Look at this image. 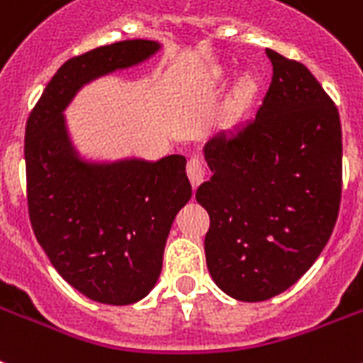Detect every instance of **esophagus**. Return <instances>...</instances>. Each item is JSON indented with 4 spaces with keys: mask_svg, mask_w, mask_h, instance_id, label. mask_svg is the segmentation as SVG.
I'll return each mask as SVG.
<instances>
[{
    "mask_svg": "<svg viewBox=\"0 0 363 363\" xmlns=\"http://www.w3.org/2000/svg\"><path fill=\"white\" fill-rule=\"evenodd\" d=\"M186 173H188V179H190V182H191V186L194 188L199 186L203 181V177H205V164H203L201 158L191 156L190 160H188Z\"/></svg>",
    "mask_w": 363,
    "mask_h": 363,
    "instance_id": "1",
    "label": "esophagus"
}]
</instances>
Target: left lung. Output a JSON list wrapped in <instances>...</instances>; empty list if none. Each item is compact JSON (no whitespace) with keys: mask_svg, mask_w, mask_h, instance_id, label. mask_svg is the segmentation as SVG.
Here are the masks:
<instances>
[{"mask_svg":"<svg viewBox=\"0 0 363 363\" xmlns=\"http://www.w3.org/2000/svg\"><path fill=\"white\" fill-rule=\"evenodd\" d=\"M272 82L252 119L207 141L212 177L196 199L211 216L212 279L242 302L298 281L325 250L341 201V123L304 65L267 50Z\"/></svg>","mask_w":363,"mask_h":363,"instance_id":"obj_1","label":"left lung"}]
</instances>
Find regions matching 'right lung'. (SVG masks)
<instances>
[{
	"instance_id": "add662e5",
	"label": "right lung",
	"mask_w": 363,
	"mask_h": 363,
	"mask_svg": "<svg viewBox=\"0 0 363 363\" xmlns=\"http://www.w3.org/2000/svg\"><path fill=\"white\" fill-rule=\"evenodd\" d=\"M158 40H121L69 59L26 125L31 228L59 276L87 298L128 306L158 281L167 235L191 197L186 158L91 160L70 138L65 110L84 85L143 63Z\"/></svg>"
}]
</instances>
